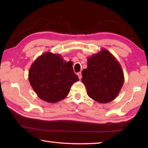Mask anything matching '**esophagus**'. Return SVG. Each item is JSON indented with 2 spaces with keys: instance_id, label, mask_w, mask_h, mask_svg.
<instances>
[{
  "instance_id": "34e87169",
  "label": "esophagus",
  "mask_w": 148,
  "mask_h": 148,
  "mask_svg": "<svg viewBox=\"0 0 148 148\" xmlns=\"http://www.w3.org/2000/svg\"><path fill=\"white\" fill-rule=\"evenodd\" d=\"M77 76H78L79 79H82V72H78V73H77Z\"/></svg>"
}]
</instances>
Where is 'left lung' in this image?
I'll list each match as a JSON object with an SVG mask.
<instances>
[{"label": "left lung", "mask_w": 148, "mask_h": 148, "mask_svg": "<svg viewBox=\"0 0 148 148\" xmlns=\"http://www.w3.org/2000/svg\"><path fill=\"white\" fill-rule=\"evenodd\" d=\"M82 75L87 95L100 103L116 99L124 83L121 64L106 49L88 57L87 68L83 70Z\"/></svg>", "instance_id": "1"}]
</instances>
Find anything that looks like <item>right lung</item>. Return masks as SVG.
I'll return each instance as SVG.
<instances>
[{
  "mask_svg": "<svg viewBox=\"0 0 148 148\" xmlns=\"http://www.w3.org/2000/svg\"><path fill=\"white\" fill-rule=\"evenodd\" d=\"M72 64L60 55L50 52L35 60L29 69V80L39 98L56 103L69 95L72 84L79 80Z\"/></svg>",
  "mask_w": 148,
  "mask_h": 148,
  "instance_id": "add662e5",
  "label": "right lung"
}]
</instances>
